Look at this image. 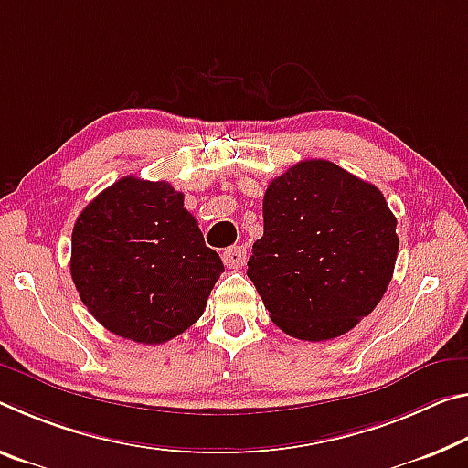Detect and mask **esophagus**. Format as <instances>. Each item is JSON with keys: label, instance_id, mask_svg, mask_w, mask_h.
Listing matches in <instances>:
<instances>
[{"label": "esophagus", "instance_id": "esophagus-1", "mask_svg": "<svg viewBox=\"0 0 468 468\" xmlns=\"http://www.w3.org/2000/svg\"><path fill=\"white\" fill-rule=\"evenodd\" d=\"M222 262H225L229 269H239V266L246 264V248L243 246H233L222 251Z\"/></svg>", "mask_w": 468, "mask_h": 468}]
</instances>
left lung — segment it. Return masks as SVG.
<instances>
[{"label": "left lung", "mask_w": 468, "mask_h": 468, "mask_svg": "<svg viewBox=\"0 0 468 468\" xmlns=\"http://www.w3.org/2000/svg\"><path fill=\"white\" fill-rule=\"evenodd\" d=\"M262 217L248 277L281 331L324 341L373 313L399 248L398 220L375 185L329 160H303L271 181Z\"/></svg>", "instance_id": "obj_1"}]
</instances>
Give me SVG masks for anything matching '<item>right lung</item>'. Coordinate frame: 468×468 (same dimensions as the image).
<instances>
[{"label": "right lung", "instance_id": "obj_1", "mask_svg": "<svg viewBox=\"0 0 468 468\" xmlns=\"http://www.w3.org/2000/svg\"><path fill=\"white\" fill-rule=\"evenodd\" d=\"M222 271L166 181L122 176L74 222L70 274L80 300L108 331L137 344L187 331Z\"/></svg>", "mask_w": 468, "mask_h": 468}]
</instances>
